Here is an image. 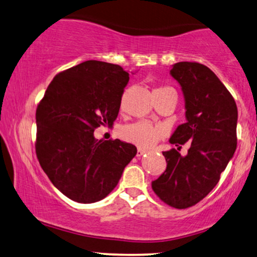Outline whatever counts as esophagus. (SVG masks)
<instances>
[{
    "mask_svg": "<svg viewBox=\"0 0 257 257\" xmlns=\"http://www.w3.org/2000/svg\"><path fill=\"white\" fill-rule=\"evenodd\" d=\"M144 154H146V150H143V149H141V148H139V149H137L136 156H137V157H141V156H142V155H144Z\"/></svg>",
    "mask_w": 257,
    "mask_h": 257,
    "instance_id": "34e87169",
    "label": "esophagus"
}]
</instances>
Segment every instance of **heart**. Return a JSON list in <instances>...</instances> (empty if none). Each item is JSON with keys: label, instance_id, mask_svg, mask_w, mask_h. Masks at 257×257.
Here are the masks:
<instances>
[{"label": "heart", "instance_id": "b5f03b06", "mask_svg": "<svg viewBox=\"0 0 257 257\" xmlns=\"http://www.w3.org/2000/svg\"><path fill=\"white\" fill-rule=\"evenodd\" d=\"M165 88L170 87H161L155 89V91H162V89ZM122 136L128 142H132L136 144V146L142 148H150L160 140L161 129L154 127L149 122L140 121L124 127L123 130H122Z\"/></svg>", "mask_w": 257, "mask_h": 257}]
</instances>
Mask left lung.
Listing matches in <instances>:
<instances>
[{"mask_svg":"<svg viewBox=\"0 0 257 257\" xmlns=\"http://www.w3.org/2000/svg\"><path fill=\"white\" fill-rule=\"evenodd\" d=\"M171 77L180 85L186 122L169 142L178 147L164 151L166 169L151 183L154 192L176 208H187L207 196L218 184L236 150L237 107L228 89L213 71L199 63L172 65ZM186 142L185 157L178 150Z\"/></svg>","mask_w":257,"mask_h":257,"instance_id":"obj_1","label":"left lung"}]
</instances>
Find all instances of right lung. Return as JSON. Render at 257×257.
<instances>
[{
    "mask_svg": "<svg viewBox=\"0 0 257 257\" xmlns=\"http://www.w3.org/2000/svg\"><path fill=\"white\" fill-rule=\"evenodd\" d=\"M129 73L118 65L87 60L57 74L36 110V154L51 183L81 204L106 198L135 157L136 147L97 141L94 130L111 127Z\"/></svg>",
    "mask_w": 257,
    "mask_h": 257,
    "instance_id": "obj_1",
    "label": "right lung"
}]
</instances>
